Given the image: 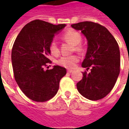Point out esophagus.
<instances>
[{
	"mask_svg": "<svg viewBox=\"0 0 129 129\" xmlns=\"http://www.w3.org/2000/svg\"><path fill=\"white\" fill-rule=\"evenodd\" d=\"M67 72L68 73H73V70H67Z\"/></svg>",
	"mask_w": 129,
	"mask_h": 129,
	"instance_id": "34e87169",
	"label": "esophagus"
}]
</instances>
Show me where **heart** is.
<instances>
[{
  "label": "heart",
  "instance_id": "1",
  "mask_svg": "<svg viewBox=\"0 0 129 129\" xmlns=\"http://www.w3.org/2000/svg\"><path fill=\"white\" fill-rule=\"evenodd\" d=\"M63 39L68 42L70 43L75 46V50L78 52H81L84 50L83 46L80 44L82 41V37L81 34L77 31L69 29L64 32L62 35ZM49 50L52 54L58 55L59 53V48L56 41L52 40L49 44ZM79 61V57L77 55L72 56H63L59 58L56 63L63 67L67 68H72Z\"/></svg>",
  "mask_w": 129,
  "mask_h": 129
}]
</instances>
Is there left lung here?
<instances>
[{
    "label": "left lung",
    "mask_w": 129,
    "mask_h": 129,
    "mask_svg": "<svg viewBox=\"0 0 129 129\" xmlns=\"http://www.w3.org/2000/svg\"><path fill=\"white\" fill-rule=\"evenodd\" d=\"M81 30L88 40V49L82 67L90 68L83 73V78L77 84L81 95L90 100L102 99L115 86L120 71L119 45L105 27L91 21L73 24Z\"/></svg>",
    "instance_id": "left-lung-1"
}]
</instances>
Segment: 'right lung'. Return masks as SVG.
<instances>
[{"label":"right lung","mask_w":129,"mask_h":129,"mask_svg":"<svg viewBox=\"0 0 129 129\" xmlns=\"http://www.w3.org/2000/svg\"><path fill=\"white\" fill-rule=\"evenodd\" d=\"M66 26L53 25L41 20L31 21L23 27L16 37L12 50V62L16 83L30 100L43 102L56 95L59 81L66 69L54 66L43 70L51 61L49 44L54 34Z\"/></svg>","instance_id":"add662e5"}]
</instances>
